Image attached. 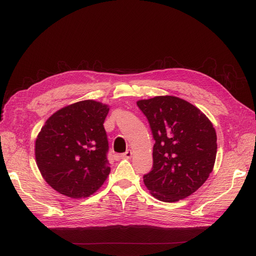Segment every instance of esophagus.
Here are the masks:
<instances>
[{
	"label": "esophagus",
	"instance_id": "esophagus-1",
	"mask_svg": "<svg viewBox=\"0 0 256 256\" xmlns=\"http://www.w3.org/2000/svg\"><path fill=\"white\" fill-rule=\"evenodd\" d=\"M132 155H133V153H132V150H128L126 153L121 154V157H122V158H126V159H128V158H130V157H132Z\"/></svg>",
	"mask_w": 256,
	"mask_h": 256
}]
</instances>
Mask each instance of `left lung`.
<instances>
[{
  "mask_svg": "<svg viewBox=\"0 0 256 256\" xmlns=\"http://www.w3.org/2000/svg\"><path fill=\"white\" fill-rule=\"evenodd\" d=\"M137 106L155 140L153 168L144 176V184L164 202L190 196L214 166L217 138L211 121L193 104L173 96L139 100Z\"/></svg>",
  "mask_w": 256,
  "mask_h": 256,
  "instance_id": "obj_1",
  "label": "left lung"
}]
</instances>
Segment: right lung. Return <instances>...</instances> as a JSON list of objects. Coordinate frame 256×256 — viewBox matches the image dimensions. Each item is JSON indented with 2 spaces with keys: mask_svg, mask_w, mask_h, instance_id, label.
Returning <instances> with one entry per match:
<instances>
[{
  "mask_svg": "<svg viewBox=\"0 0 256 256\" xmlns=\"http://www.w3.org/2000/svg\"><path fill=\"white\" fill-rule=\"evenodd\" d=\"M106 104L84 100L56 112L36 140L38 168L54 190L72 198L88 197L110 172L103 123Z\"/></svg>",
  "mask_w": 256,
  "mask_h": 256,
  "instance_id": "add662e5",
  "label": "right lung"
}]
</instances>
